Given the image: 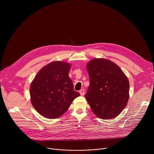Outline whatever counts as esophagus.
Masks as SVG:
<instances>
[{"instance_id":"34e87169","label":"esophagus","mask_w":154,"mask_h":154,"mask_svg":"<svg viewBox=\"0 0 154 154\" xmlns=\"http://www.w3.org/2000/svg\"><path fill=\"white\" fill-rule=\"evenodd\" d=\"M79 93L80 94V95H81L82 96H84V94H85V90H84L83 89H82V90H80L79 91Z\"/></svg>"}]
</instances>
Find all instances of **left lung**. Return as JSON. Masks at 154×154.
<instances>
[{"instance_id":"8db88e82","label":"left lung","mask_w":154,"mask_h":154,"mask_svg":"<svg viewBox=\"0 0 154 154\" xmlns=\"http://www.w3.org/2000/svg\"><path fill=\"white\" fill-rule=\"evenodd\" d=\"M90 86L85 94L92 112L99 118L118 116L129 98V82L118 66L105 58H94L87 63Z\"/></svg>"}]
</instances>
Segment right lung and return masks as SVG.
Here are the masks:
<instances>
[{"label":"right lung","instance_id":"right-lung-1","mask_svg":"<svg viewBox=\"0 0 154 154\" xmlns=\"http://www.w3.org/2000/svg\"><path fill=\"white\" fill-rule=\"evenodd\" d=\"M71 65L62 61H53L37 73L30 87L31 103L44 117L55 119L69 108L80 94L75 91L69 77Z\"/></svg>","mask_w":154,"mask_h":154}]
</instances>
